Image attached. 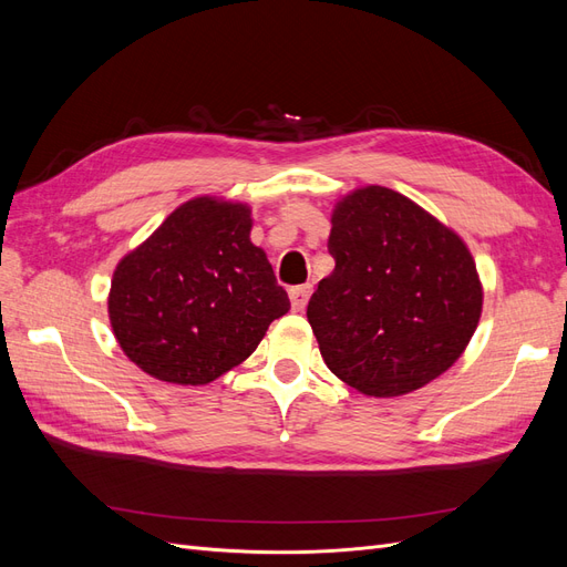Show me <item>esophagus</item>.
I'll return each instance as SVG.
<instances>
[{
  "label": "esophagus",
  "instance_id": "1",
  "mask_svg": "<svg viewBox=\"0 0 567 567\" xmlns=\"http://www.w3.org/2000/svg\"><path fill=\"white\" fill-rule=\"evenodd\" d=\"M288 296H290V305H293V310L302 312L307 307V300H310V296H312V286L310 284L293 286L288 290Z\"/></svg>",
  "mask_w": 567,
  "mask_h": 567
}]
</instances>
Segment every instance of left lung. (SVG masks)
<instances>
[{
	"label": "left lung",
	"mask_w": 567,
	"mask_h": 567,
	"mask_svg": "<svg viewBox=\"0 0 567 567\" xmlns=\"http://www.w3.org/2000/svg\"><path fill=\"white\" fill-rule=\"evenodd\" d=\"M331 277L307 305L326 367L373 398H398L447 371L483 312V286L461 238L385 186L333 210Z\"/></svg>",
	"instance_id": "left-lung-1"
}]
</instances>
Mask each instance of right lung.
Segmentation results:
<instances>
[{
    "label": "right lung",
    "instance_id": "add662e5",
    "mask_svg": "<svg viewBox=\"0 0 567 567\" xmlns=\"http://www.w3.org/2000/svg\"><path fill=\"white\" fill-rule=\"evenodd\" d=\"M250 227L248 205L194 198L115 267L113 333L153 379L210 383L248 359L290 310Z\"/></svg>",
    "mask_w": 567,
    "mask_h": 567
}]
</instances>
